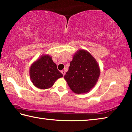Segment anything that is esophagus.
Listing matches in <instances>:
<instances>
[{
	"label": "esophagus",
	"mask_w": 132,
	"mask_h": 132,
	"mask_svg": "<svg viewBox=\"0 0 132 132\" xmlns=\"http://www.w3.org/2000/svg\"><path fill=\"white\" fill-rule=\"evenodd\" d=\"M61 73H62V75H63V76L65 75V71H64V70H62L61 71Z\"/></svg>",
	"instance_id": "obj_1"
}]
</instances>
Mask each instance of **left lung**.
I'll list each match as a JSON object with an SVG mask.
<instances>
[{
	"mask_svg": "<svg viewBox=\"0 0 132 132\" xmlns=\"http://www.w3.org/2000/svg\"><path fill=\"white\" fill-rule=\"evenodd\" d=\"M100 75V66L96 59L88 51L80 49L73 55L64 78L73 92L84 94L94 88Z\"/></svg>",
	"mask_w": 132,
	"mask_h": 132,
	"instance_id": "1",
	"label": "left lung"
}]
</instances>
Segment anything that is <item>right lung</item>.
I'll list each match as a JSON object with an SVG mask.
<instances>
[{"label":"right lung","instance_id":"obj_1","mask_svg":"<svg viewBox=\"0 0 132 132\" xmlns=\"http://www.w3.org/2000/svg\"><path fill=\"white\" fill-rule=\"evenodd\" d=\"M30 77L36 87L45 90L52 87L55 81L63 77L57 66L48 54H44L31 64L29 69Z\"/></svg>","mask_w":132,"mask_h":132}]
</instances>
